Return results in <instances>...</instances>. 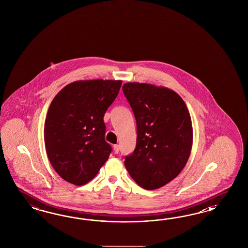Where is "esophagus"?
<instances>
[{
  "instance_id": "34e87169",
  "label": "esophagus",
  "mask_w": 248,
  "mask_h": 248,
  "mask_svg": "<svg viewBox=\"0 0 248 248\" xmlns=\"http://www.w3.org/2000/svg\"><path fill=\"white\" fill-rule=\"evenodd\" d=\"M113 148L114 154H118V153H119L120 148H119V145H118V144H114V145L113 146Z\"/></svg>"
}]
</instances>
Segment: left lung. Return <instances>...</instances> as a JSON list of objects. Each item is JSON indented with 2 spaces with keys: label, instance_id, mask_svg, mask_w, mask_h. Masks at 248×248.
Returning <instances> with one entry per match:
<instances>
[{
  "label": "left lung",
  "instance_id": "left-lung-1",
  "mask_svg": "<svg viewBox=\"0 0 248 248\" xmlns=\"http://www.w3.org/2000/svg\"><path fill=\"white\" fill-rule=\"evenodd\" d=\"M123 92L137 126L136 146L124 165L143 189L162 187L180 173L191 154L193 127L187 107L166 87L126 83Z\"/></svg>",
  "mask_w": 248,
  "mask_h": 248
}]
</instances>
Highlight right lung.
<instances>
[{"label":"right lung","mask_w":248,"mask_h":248,"mask_svg":"<svg viewBox=\"0 0 248 248\" xmlns=\"http://www.w3.org/2000/svg\"><path fill=\"white\" fill-rule=\"evenodd\" d=\"M121 85L120 80L76 81L53 98L45 119V148L63 180L85 185L107 161L112 147L105 140L104 116Z\"/></svg>","instance_id":"1"}]
</instances>
